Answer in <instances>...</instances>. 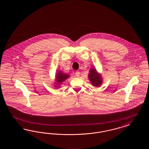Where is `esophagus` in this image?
I'll use <instances>...</instances> for the list:
<instances>
[{
    "instance_id": "1",
    "label": "esophagus",
    "mask_w": 149,
    "mask_h": 149,
    "mask_svg": "<svg viewBox=\"0 0 149 149\" xmlns=\"http://www.w3.org/2000/svg\"><path fill=\"white\" fill-rule=\"evenodd\" d=\"M75 75H76V77H79V75H80V72L79 71H77L76 72H75Z\"/></svg>"
}]
</instances>
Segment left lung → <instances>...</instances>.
I'll return each instance as SVG.
<instances>
[{
  "label": "left lung",
  "instance_id": "obj_1",
  "mask_svg": "<svg viewBox=\"0 0 149 149\" xmlns=\"http://www.w3.org/2000/svg\"><path fill=\"white\" fill-rule=\"evenodd\" d=\"M88 78L93 86L98 87L101 85L102 83V78L100 75H99L96 70L95 69H91L88 74Z\"/></svg>",
  "mask_w": 149,
  "mask_h": 149
}]
</instances>
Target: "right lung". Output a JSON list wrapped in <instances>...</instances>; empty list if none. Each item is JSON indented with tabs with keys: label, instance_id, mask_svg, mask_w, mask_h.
<instances>
[{
	"label": "right lung",
	"instance_id": "right-lung-1",
	"mask_svg": "<svg viewBox=\"0 0 149 149\" xmlns=\"http://www.w3.org/2000/svg\"><path fill=\"white\" fill-rule=\"evenodd\" d=\"M69 77V75L65 74L62 72L59 71L56 75V81H57L58 84L62 83L63 81H65Z\"/></svg>",
	"mask_w": 149,
	"mask_h": 149
}]
</instances>
